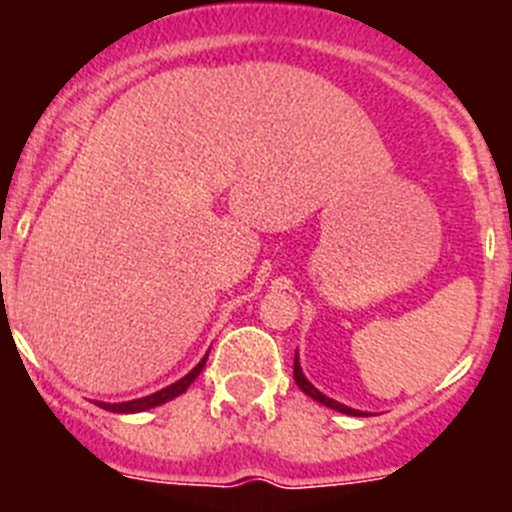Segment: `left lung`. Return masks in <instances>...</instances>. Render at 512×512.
<instances>
[{
  "mask_svg": "<svg viewBox=\"0 0 512 512\" xmlns=\"http://www.w3.org/2000/svg\"><path fill=\"white\" fill-rule=\"evenodd\" d=\"M293 381H296V386L301 388V391L306 393V396H311L313 401L323 403V406L333 408V411L346 413V416H366V413H363V411H356V408H348V406H343V403L333 401V398L323 396V393L318 391V388L313 386V383H308V378L303 376V371H301V363H298V353H296V358H293Z\"/></svg>",
  "mask_w": 512,
  "mask_h": 512,
  "instance_id": "left-lung-1",
  "label": "left lung"
}]
</instances>
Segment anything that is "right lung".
Masks as SVG:
<instances>
[{"label": "right lung", "mask_w": 512, "mask_h": 512, "mask_svg": "<svg viewBox=\"0 0 512 512\" xmlns=\"http://www.w3.org/2000/svg\"><path fill=\"white\" fill-rule=\"evenodd\" d=\"M206 358H209V353H206V356L199 361V366L191 368V371L186 373L181 381L171 383V386L161 388V391L151 393V396L136 398V401H126V403H96V406L104 408V411H111V413H141V411H149V408L161 406V403H166V401H171V398L181 396V393H184L186 388H189L191 383L196 381V378H199V373L204 371V366H206Z\"/></svg>", "instance_id": "add662e5"}]
</instances>
